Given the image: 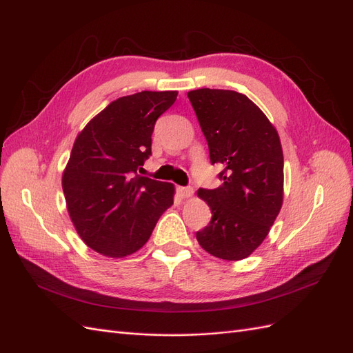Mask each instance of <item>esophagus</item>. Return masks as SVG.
<instances>
[{
	"instance_id": "esophagus-1",
	"label": "esophagus",
	"mask_w": 353,
	"mask_h": 353,
	"mask_svg": "<svg viewBox=\"0 0 353 353\" xmlns=\"http://www.w3.org/2000/svg\"><path fill=\"white\" fill-rule=\"evenodd\" d=\"M178 194L181 199H190L193 197L194 190L191 187H178Z\"/></svg>"
}]
</instances>
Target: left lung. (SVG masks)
Masks as SVG:
<instances>
[{"label": "left lung", "mask_w": 353, "mask_h": 353, "mask_svg": "<svg viewBox=\"0 0 353 353\" xmlns=\"http://www.w3.org/2000/svg\"><path fill=\"white\" fill-rule=\"evenodd\" d=\"M212 163H222L223 181L197 191L212 212L196 234L208 253L241 261L259 248L279 216L284 197L280 135L265 113L244 94L230 90L188 91Z\"/></svg>", "instance_id": "8db88e82"}]
</instances>
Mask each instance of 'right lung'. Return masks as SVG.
Listing matches in <instances>:
<instances>
[{
	"mask_svg": "<svg viewBox=\"0 0 353 353\" xmlns=\"http://www.w3.org/2000/svg\"><path fill=\"white\" fill-rule=\"evenodd\" d=\"M178 91H141L112 101L73 143L61 185L82 241L108 258H125L150 239L174 205L175 185L137 175L152 154L157 117Z\"/></svg>",
	"mask_w": 353,
	"mask_h": 353,
	"instance_id": "1",
	"label": "right lung"
}]
</instances>
